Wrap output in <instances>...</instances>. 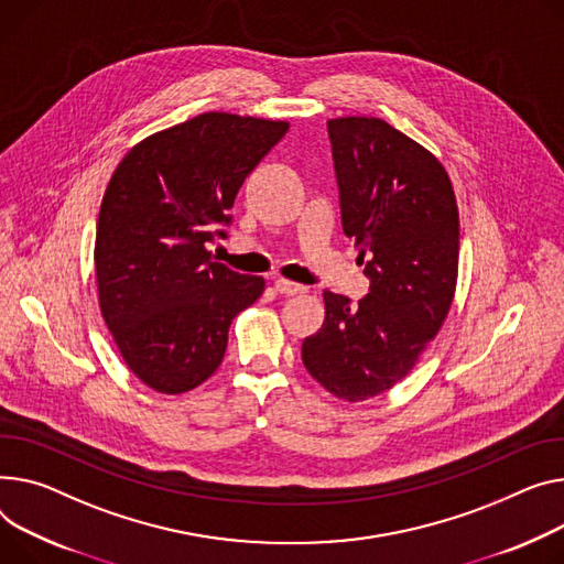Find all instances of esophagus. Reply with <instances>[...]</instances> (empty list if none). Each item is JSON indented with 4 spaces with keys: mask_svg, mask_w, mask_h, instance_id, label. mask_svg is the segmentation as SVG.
Returning a JSON list of instances; mask_svg holds the SVG:
<instances>
[{
    "mask_svg": "<svg viewBox=\"0 0 564 564\" xmlns=\"http://www.w3.org/2000/svg\"><path fill=\"white\" fill-rule=\"evenodd\" d=\"M274 288H276V292H281V294H302V292H306V288L304 285H299V283H294V281H288V279H276L274 281Z\"/></svg>",
    "mask_w": 564,
    "mask_h": 564,
    "instance_id": "34e87169",
    "label": "esophagus"
}]
</instances>
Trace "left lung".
<instances>
[{"mask_svg":"<svg viewBox=\"0 0 564 564\" xmlns=\"http://www.w3.org/2000/svg\"><path fill=\"white\" fill-rule=\"evenodd\" d=\"M343 229L369 292L351 306L324 290V324L302 345L311 377L343 401L394 388L442 328L458 281L452 178L426 147L379 118L326 122Z\"/></svg>","mask_w":564,"mask_h":564,"instance_id":"obj_1","label":"left lung"}]
</instances>
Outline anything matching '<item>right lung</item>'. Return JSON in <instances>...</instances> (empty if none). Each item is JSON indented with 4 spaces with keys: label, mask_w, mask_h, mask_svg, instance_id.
<instances>
[{
    "label": "right lung",
    "mask_w": 564,
    "mask_h": 564,
    "mask_svg": "<svg viewBox=\"0 0 564 564\" xmlns=\"http://www.w3.org/2000/svg\"><path fill=\"white\" fill-rule=\"evenodd\" d=\"M281 120L202 116L133 144L99 208L101 317L135 377L161 394L202 386L227 351L234 317L265 290L206 249L229 224L247 174L288 133Z\"/></svg>",
    "instance_id": "obj_1"
}]
</instances>
